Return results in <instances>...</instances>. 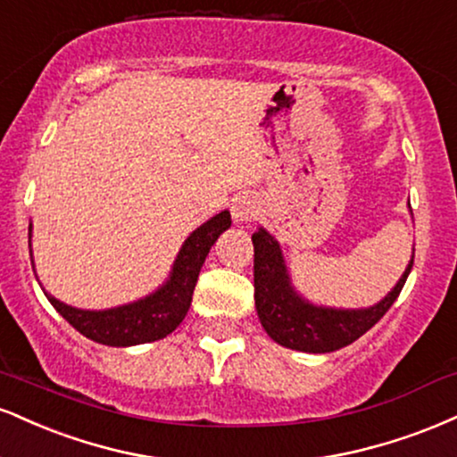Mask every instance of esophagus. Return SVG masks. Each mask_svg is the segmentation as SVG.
Returning <instances> with one entry per match:
<instances>
[{
	"mask_svg": "<svg viewBox=\"0 0 457 457\" xmlns=\"http://www.w3.org/2000/svg\"><path fill=\"white\" fill-rule=\"evenodd\" d=\"M257 214H260V206H257V202L253 200L251 195L236 197L234 204H232V217L236 223L245 225V223L255 221Z\"/></svg>",
	"mask_w": 457,
	"mask_h": 457,
	"instance_id": "esophagus-1",
	"label": "esophagus"
}]
</instances>
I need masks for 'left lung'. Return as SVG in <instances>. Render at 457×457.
<instances>
[{
  "label": "left lung",
  "mask_w": 457,
  "mask_h": 457,
  "mask_svg": "<svg viewBox=\"0 0 457 457\" xmlns=\"http://www.w3.org/2000/svg\"><path fill=\"white\" fill-rule=\"evenodd\" d=\"M253 281L255 309L274 343L304 353H329L355 343L389 311L413 268V257L395 287L370 309H328L298 295L291 285L281 246L266 229L253 234Z\"/></svg>",
  "instance_id": "obj_1"
}]
</instances>
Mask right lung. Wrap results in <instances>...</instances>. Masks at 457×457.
Instances as JSON below:
<instances>
[{
    "label": "right lung",
    "mask_w": 457,
    "mask_h": 457,
    "mask_svg": "<svg viewBox=\"0 0 457 457\" xmlns=\"http://www.w3.org/2000/svg\"><path fill=\"white\" fill-rule=\"evenodd\" d=\"M229 225H232V217L228 211L214 214L204 225H200L180 246L168 281L155 294L138 302H131V304L108 311H82L63 304V302L48 295L46 291L44 294L71 328H76L82 337L96 340L100 345L131 347V345L166 338L185 319L191 306V295H194L202 263H204L211 246L217 243L219 234L225 232Z\"/></svg>",
    "instance_id": "1"
}]
</instances>
